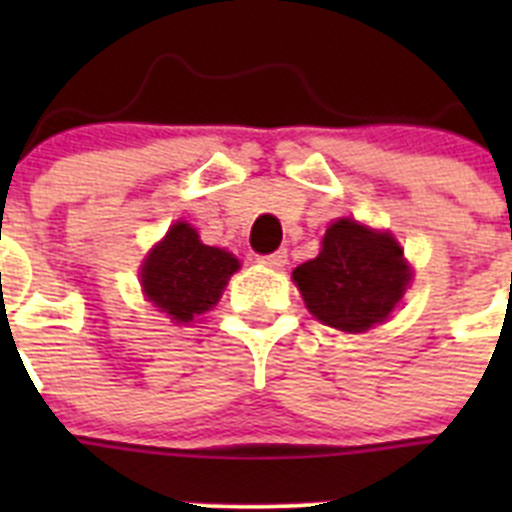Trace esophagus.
Segmentation results:
<instances>
[{"label": "esophagus", "mask_w": 512, "mask_h": 512, "mask_svg": "<svg viewBox=\"0 0 512 512\" xmlns=\"http://www.w3.org/2000/svg\"><path fill=\"white\" fill-rule=\"evenodd\" d=\"M261 264L269 266V269H282L287 264V248H279V251L269 253V256H261Z\"/></svg>", "instance_id": "1"}]
</instances>
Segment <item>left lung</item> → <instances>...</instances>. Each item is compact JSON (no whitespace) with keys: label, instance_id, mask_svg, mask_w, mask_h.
Masks as SVG:
<instances>
[{"label":"left lung","instance_id":"obj_1","mask_svg":"<svg viewBox=\"0 0 512 512\" xmlns=\"http://www.w3.org/2000/svg\"><path fill=\"white\" fill-rule=\"evenodd\" d=\"M292 279L320 323L364 333L387 320L402 300L410 266L390 233L338 220L325 230L318 256L297 266Z\"/></svg>","mask_w":512,"mask_h":512}]
</instances>
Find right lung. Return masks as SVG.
<instances>
[{
    "label": "right lung",
    "mask_w": 512,
    "mask_h": 512,
    "mask_svg": "<svg viewBox=\"0 0 512 512\" xmlns=\"http://www.w3.org/2000/svg\"><path fill=\"white\" fill-rule=\"evenodd\" d=\"M235 269L233 253L205 246L197 230L176 223L143 261L140 282L158 310L176 323H192L220 300Z\"/></svg>",
    "instance_id": "add662e5"
}]
</instances>
